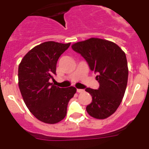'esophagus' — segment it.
Returning <instances> with one entry per match:
<instances>
[{"label": "esophagus", "mask_w": 149, "mask_h": 149, "mask_svg": "<svg viewBox=\"0 0 149 149\" xmlns=\"http://www.w3.org/2000/svg\"><path fill=\"white\" fill-rule=\"evenodd\" d=\"M77 92L78 93H84V89H77Z\"/></svg>", "instance_id": "obj_1"}]
</instances>
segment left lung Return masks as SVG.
I'll use <instances>...</instances> for the list:
<instances>
[{
	"mask_svg": "<svg viewBox=\"0 0 149 149\" xmlns=\"http://www.w3.org/2000/svg\"><path fill=\"white\" fill-rule=\"evenodd\" d=\"M73 50L81 54L91 71L97 73L98 89L86 88L93 102L86 107L89 116L104 119L113 114L120 105L127 87L128 68L125 53L116 43L90 38L74 43Z\"/></svg>",
	"mask_w": 149,
	"mask_h": 149,
	"instance_id": "1",
	"label": "left lung"
}]
</instances>
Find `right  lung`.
<instances>
[{
    "mask_svg": "<svg viewBox=\"0 0 149 149\" xmlns=\"http://www.w3.org/2000/svg\"><path fill=\"white\" fill-rule=\"evenodd\" d=\"M71 43L45 42L29 51L18 65V86L24 101L37 119L56 124L67 113L68 101L75 87L60 88L51 83L56 74V63Z\"/></svg>",
    "mask_w": 149,
    "mask_h": 149,
    "instance_id": "right-lung-1",
    "label": "right lung"
}]
</instances>
